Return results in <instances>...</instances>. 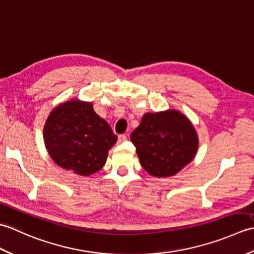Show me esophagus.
Listing matches in <instances>:
<instances>
[{
    "mask_svg": "<svg viewBox=\"0 0 254 254\" xmlns=\"http://www.w3.org/2000/svg\"><path fill=\"white\" fill-rule=\"evenodd\" d=\"M127 135L126 134H121V135H119V137H118V141H119V143H123L124 141H127Z\"/></svg>",
    "mask_w": 254,
    "mask_h": 254,
    "instance_id": "esophagus-1",
    "label": "esophagus"
}]
</instances>
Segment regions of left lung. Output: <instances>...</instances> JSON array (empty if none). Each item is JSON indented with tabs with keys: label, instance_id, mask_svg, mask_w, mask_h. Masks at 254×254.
I'll list each match as a JSON object with an SVG mask.
<instances>
[{
	"label": "left lung",
	"instance_id": "1",
	"mask_svg": "<svg viewBox=\"0 0 254 254\" xmlns=\"http://www.w3.org/2000/svg\"><path fill=\"white\" fill-rule=\"evenodd\" d=\"M131 141L143 168L157 178L178 174L194 159L198 148L195 127L175 109L145 113Z\"/></svg>",
	"mask_w": 254,
	"mask_h": 254
}]
</instances>
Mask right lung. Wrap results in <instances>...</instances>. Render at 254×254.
<instances>
[{
	"instance_id": "add662e5",
	"label": "right lung",
	"mask_w": 254,
	"mask_h": 254,
	"mask_svg": "<svg viewBox=\"0 0 254 254\" xmlns=\"http://www.w3.org/2000/svg\"><path fill=\"white\" fill-rule=\"evenodd\" d=\"M44 141L58 166L88 177L105 166L108 150L118 137L91 102L76 98L52 109L44 127Z\"/></svg>"
}]
</instances>
